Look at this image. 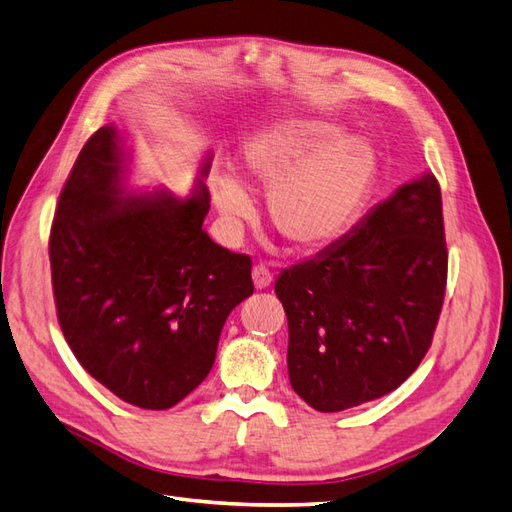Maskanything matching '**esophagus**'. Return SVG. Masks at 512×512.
I'll list each match as a JSON object with an SVG mask.
<instances>
[{
	"label": "esophagus",
	"mask_w": 512,
	"mask_h": 512,
	"mask_svg": "<svg viewBox=\"0 0 512 512\" xmlns=\"http://www.w3.org/2000/svg\"><path fill=\"white\" fill-rule=\"evenodd\" d=\"M272 270L266 264H257L253 266V283L257 290H266V287L272 283Z\"/></svg>",
	"instance_id": "obj_1"
}]
</instances>
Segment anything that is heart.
<instances>
[{"label": "heart", "mask_w": 512, "mask_h": 512, "mask_svg": "<svg viewBox=\"0 0 512 512\" xmlns=\"http://www.w3.org/2000/svg\"><path fill=\"white\" fill-rule=\"evenodd\" d=\"M246 168L268 192L272 227L298 251H313L342 235L370 192L374 157L361 140L324 121H294L257 138ZM218 209L235 225L253 214V199L233 175L212 179Z\"/></svg>", "instance_id": "obj_1"}]
</instances>
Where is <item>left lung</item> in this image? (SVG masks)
<instances>
[{
    "instance_id": "8db88e82",
    "label": "left lung",
    "mask_w": 512,
    "mask_h": 512,
    "mask_svg": "<svg viewBox=\"0 0 512 512\" xmlns=\"http://www.w3.org/2000/svg\"><path fill=\"white\" fill-rule=\"evenodd\" d=\"M445 283L441 188L426 175L274 283L290 329L294 391L335 413L400 387L432 344Z\"/></svg>"
}]
</instances>
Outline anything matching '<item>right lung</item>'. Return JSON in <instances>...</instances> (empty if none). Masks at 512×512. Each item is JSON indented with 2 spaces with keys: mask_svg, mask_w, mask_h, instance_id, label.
<instances>
[{
  "mask_svg": "<svg viewBox=\"0 0 512 512\" xmlns=\"http://www.w3.org/2000/svg\"><path fill=\"white\" fill-rule=\"evenodd\" d=\"M119 194V136L101 127L77 155L49 231L58 324L95 381L164 411L212 370L222 324L255 290L253 261L203 231V183L186 201Z\"/></svg>",
  "mask_w": 512,
  "mask_h": 512,
  "instance_id": "add662e5",
  "label": "right lung"
}]
</instances>
